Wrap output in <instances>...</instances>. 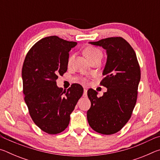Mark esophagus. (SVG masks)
I'll return each instance as SVG.
<instances>
[{
	"mask_svg": "<svg viewBox=\"0 0 160 160\" xmlns=\"http://www.w3.org/2000/svg\"><path fill=\"white\" fill-rule=\"evenodd\" d=\"M87 94H88V90H87L86 88H84L83 97H87Z\"/></svg>",
	"mask_w": 160,
	"mask_h": 160,
	"instance_id": "34e87169",
	"label": "esophagus"
}]
</instances>
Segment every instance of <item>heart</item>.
Returning a JSON list of instances; mask_svg holds the SVG:
<instances>
[{
	"label": "heart",
	"instance_id": "heart-1",
	"mask_svg": "<svg viewBox=\"0 0 160 160\" xmlns=\"http://www.w3.org/2000/svg\"><path fill=\"white\" fill-rule=\"evenodd\" d=\"M84 54H85L86 57L88 58L90 61H92L94 58L99 57V56H102V51H100L99 48L92 47V46H88V47H87L85 48V50H84ZM74 57H75L74 54H72V55H70L69 56L68 59V66H70V65L72 63V62L74 59ZM80 80L82 82H86V79L84 78H82Z\"/></svg>",
	"mask_w": 160,
	"mask_h": 160
}]
</instances>
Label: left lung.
<instances>
[{
    "mask_svg": "<svg viewBox=\"0 0 160 160\" xmlns=\"http://www.w3.org/2000/svg\"><path fill=\"white\" fill-rule=\"evenodd\" d=\"M91 44L107 50V61L100 85L107 88L102 97L90 89L91 102L87 112L89 125L104 135L118 132L131 117L137 102L140 68L136 54L129 43L121 37H109Z\"/></svg>",
    "mask_w": 160,
    "mask_h": 160,
    "instance_id": "8db88e82",
    "label": "left lung"
}]
</instances>
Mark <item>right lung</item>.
Returning <instances> with one entry per match:
<instances>
[{"label": "right lung", "instance_id": "1", "mask_svg": "<svg viewBox=\"0 0 160 160\" xmlns=\"http://www.w3.org/2000/svg\"><path fill=\"white\" fill-rule=\"evenodd\" d=\"M77 44L57 36L43 38L32 46L24 61L23 93L32 121L48 134L60 133L68 126L70 115L83 94L75 83L64 91L56 85L68 69V52Z\"/></svg>", "mask_w": 160, "mask_h": 160}]
</instances>
